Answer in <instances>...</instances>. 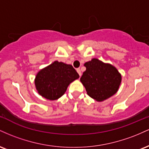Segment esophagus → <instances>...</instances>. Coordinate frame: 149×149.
<instances>
[{
  "label": "esophagus",
  "instance_id": "obj_1",
  "mask_svg": "<svg viewBox=\"0 0 149 149\" xmlns=\"http://www.w3.org/2000/svg\"><path fill=\"white\" fill-rule=\"evenodd\" d=\"M76 71H77V72L78 73V74H79V76H81L82 73H81V71H80V69H77Z\"/></svg>",
  "mask_w": 149,
  "mask_h": 149
}]
</instances>
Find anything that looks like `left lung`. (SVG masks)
<instances>
[{
  "mask_svg": "<svg viewBox=\"0 0 149 149\" xmlns=\"http://www.w3.org/2000/svg\"><path fill=\"white\" fill-rule=\"evenodd\" d=\"M84 66L86 70L80 82L90 97L97 102H103L118 92L122 76L115 66L96 58L85 62Z\"/></svg>",
  "mask_w": 149,
  "mask_h": 149,
  "instance_id": "obj_1",
  "label": "left lung"
}]
</instances>
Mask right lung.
Wrapping results in <instances>:
<instances>
[{"label": "right lung", "instance_id": "1", "mask_svg": "<svg viewBox=\"0 0 149 149\" xmlns=\"http://www.w3.org/2000/svg\"><path fill=\"white\" fill-rule=\"evenodd\" d=\"M79 78L71 64L54 61L38 72L34 83L38 93L49 100L62 96L70 83Z\"/></svg>", "mask_w": 149, "mask_h": 149}]
</instances>
